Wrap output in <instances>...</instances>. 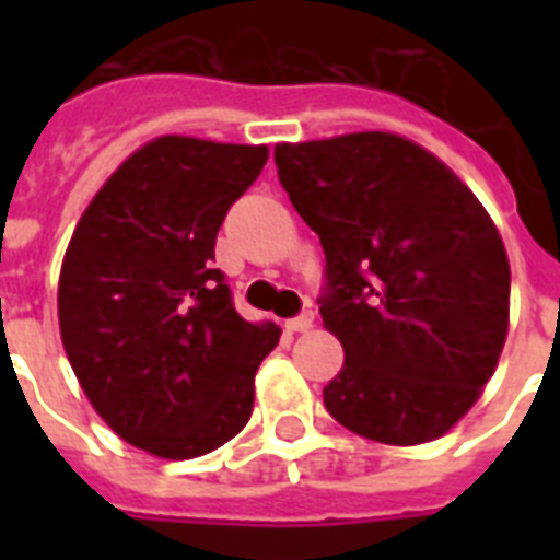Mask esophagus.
<instances>
[{
  "mask_svg": "<svg viewBox=\"0 0 560 560\" xmlns=\"http://www.w3.org/2000/svg\"><path fill=\"white\" fill-rule=\"evenodd\" d=\"M311 325H314V314H311V311H302L299 316L288 319V323H284V328H288L290 334H296V331H307Z\"/></svg>",
  "mask_w": 560,
  "mask_h": 560,
  "instance_id": "esophagus-1",
  "label": "esophagus"
}]
</instances>
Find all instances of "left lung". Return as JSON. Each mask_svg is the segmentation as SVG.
I'll use <instances>...</instances> for the list:
<instances>
[{
    "mask_svg": "<svg viewBox=\"0 0 560 560\" xmlns=\"http://www.w3.org/2000/svg\"><path fill=\"white\" fill-rule=\"evenodd\" d=\"M276 168L319 235L316 302L346 349L325 409L372 442H433L474 407L503 351V237L447 165L400 136L276 144Z\"/></svg>",
    "mask_w": 560,
    "mask_h": 560,
    "instance_id": "left-lung-1",
    "label": "left lung"
}]
</instances>
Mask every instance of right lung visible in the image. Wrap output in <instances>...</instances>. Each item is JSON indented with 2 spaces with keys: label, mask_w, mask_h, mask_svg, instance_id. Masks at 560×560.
I'll return each mask as SVG.
<instances>
[{
  "label": "right lung",
  "mask_w": 560,
  "mask_h": 560,
  "mask_svg": "<svg viewBox=\"0 0 560 560\" xmlns=\"http://www.w3.org/2000/svg\"><path fill=\"white\" fill-rule=\"evenodd\" d=\"M267 148L162 136L83 211L57 314L66 358L98 416L133 447L194 459L244 430L255 372L281 328L235 311L214 241Z\"/></svg>",
  "instance_id": "right-lung-1"
}]
</instances>
